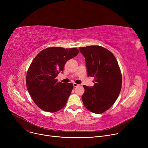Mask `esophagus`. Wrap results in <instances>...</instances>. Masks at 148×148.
I'll return each mask as SVG.
<instances>
[{
  "mask_svg": "<svg viewBox=\"0 0 148 148\" xmlns=\"http://www.w3.org/2000/svg\"><path fill=\"white\" fill-rule=\"evenodd\" d=\"M73 86H74V87H77V86H79V84L75 83H73Z\"/></svg>",
  "mask_w": 148,
  "mask_h": 148,
  "instance_id": "1",
  "label": "esophagus"
}]
</instances>
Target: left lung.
Returning <instances> with one entry per match:
<instances>
[{
    "mask_svg": "<svg viewBox=\"0 0 148 148\" xmlns=\"http://www.w3.org/2000/svg\"><path fill=\"white\" fill-rule=\"evenodd\" d=\"M79 50L85 58L88 75L94 77L95 83L92 87L83 86V104L92 113H102L113 106L121 90L122 74L118 62L103 47L87 46Z\"/></svg>",
    "mask_w": 148,
    "mask_h": 148,
    "instance_id": "8db88e82",
    "label": "left lung"
}]
</instances>
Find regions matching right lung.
<instances>
[{
    "label": "right lung",
    "instance_id": "right-lung-1",
    "mask_svg": "<svg viewBox=\"0 0 148 148\" xmlns=\"http://www.w3.org/2000/svg\"><path fill=\"white\" fill-rule=\"evenodd\" d=\"M77 49L49 47L37 54L26 75L28 92L38 107L56 112L63 108L73 89V83L58 82L56 77L64 71L66 62L78 54Z\"/></svg>",
    "mask_w": 148,
    "mask_h": 148
}]
</instances>
